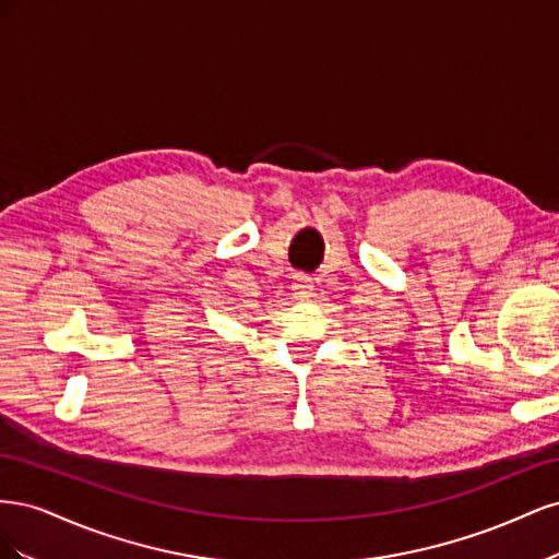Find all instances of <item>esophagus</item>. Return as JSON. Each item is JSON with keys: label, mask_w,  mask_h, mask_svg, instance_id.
<instances>
[{"label": "esophagus", "mask_w": 559, "mask_h": 559, "mask_svg": "<svg viewBox=\"0 0 559 559\" xmlns=\"http://www.w3.org/2000/svg\"><path fill=\"white\" fill-rule=\"evenodd\" d=\"M292 289H294V296H296V298L306 300V298L312 296V280L306 277V275H296V277H294V284H292Z\"/></svg>", "instance_id": "obj_1"}]
</instances>
